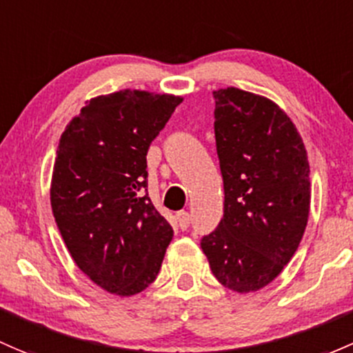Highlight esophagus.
I'll list each match as a JSON object with an SVG mask.
<instances>
[{"mask_svg": "<svg viewBox=\"0 0 353 353\" xmlns=\"http://www.w3.org/2000/svg\"><path fill=\"white\" fill-rule=\"evenodd\" d=\"M176 220H177V223H179L181 230H186L189 223H191V216H189L188 211H177Z\"/></svg>", "mask_w": 353, "mask_h": 353, "instance_id": "1", "label": "esophagus"}]
</instances>
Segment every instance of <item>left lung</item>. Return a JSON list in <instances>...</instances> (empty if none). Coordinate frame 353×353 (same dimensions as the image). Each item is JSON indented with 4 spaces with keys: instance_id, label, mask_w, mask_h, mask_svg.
<instances>
[{
    "instance_id": "8db88e82",
    "label": "left lung",
    "mask_w": 353,
    "mask_h": 353,
    "mask_svg": "<svg viewBox=\"0 0 353 353\" xmlns=\"http://www.w3.org/2000/svg\"><path fill=\"white\" fill-rule=\"evenodd\" d=\"M213 96L225 210L201 248L218 283L245 294L272 283L298 250L310 216V162L298 128L269 98L239 88Z\"/></svg>"
}]
</instances>
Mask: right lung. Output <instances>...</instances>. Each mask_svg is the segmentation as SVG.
Returning <instances> with one entry per match:
<instances>
[{
    "mask_svg": "<svg viewBox=\"0 0 353 353\" xmlns=\"http://www.w3.org/2000/svg\"><path fill=\"white\" fill-rule=\"evenodd\" d=\"M181 96L139 89L89 99L61 135L50 205L76 265L111 294L157 277L172 226L147 192V152Z\"/></svg>",
    "mask_w": 353,
    "mask_h": 353,
    "instance_id": "obj_1",
    "label": "right lung"
}]
</instances>
